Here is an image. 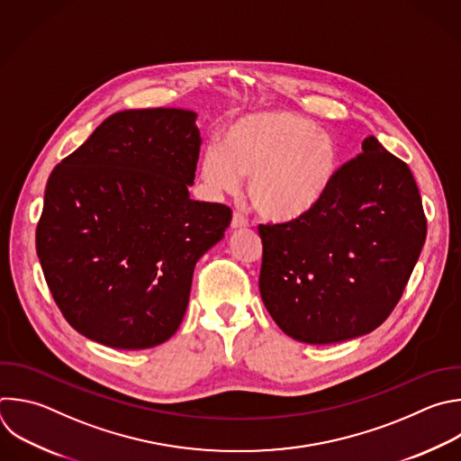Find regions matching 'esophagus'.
<instances>
[{"label": "esophagus", "instance_id": "esophagus-1", "mask_svg": "<svg viewBox=\"0 0 461 461\" xmlns=\"http://www.w3.org/2000/svg\"><path fill=\"white\" fill-rule=\"evenodd\" d=\"M248 226H249V222H248V219H246L244 215L233 213V219H231V228H233V230H244V228H248Z\"/></svg>", "mask_w": 461, "mask_h": 461}]
</instances>
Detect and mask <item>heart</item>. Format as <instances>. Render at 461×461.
Returning a JSON list of instances; mask_svg holds the SVG:
<instances>
[{
	"label": "heart",
	"mask_w": 461,
	"mask_h": 461,
	"mask_svg": "<svg viewBox=\"0 0 461 461\" xmlns=\"http://www.w3.org/2000/svg\"><path fill=\"white\" fill-rule=\"evenodd\" d=\"M339 170L335 139L305 117L280 108L249 112L212 142L201 179L213 194H235L249 177L248 195L258 215L284 222L308 213Z\"/></svg>",
	"instance_id": "b5f03b06"
}]
</instances>
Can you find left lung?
I'll return each mask as SVG.
<instances>
[{
  "label": "left lung",
  "instance_id": "left-lung-1",
  "mask_svg": "<svg viewBox=\"0 0 461 461\" xmlns=\"http://www.w3.org/2000/svg\"><path fill=\"white\" fill-rule=\"evenodd\" d=\"M258 235V289L271 319L298 342L335 344L391 315L427 221L409 167L369 135L308 213L260 224Z\"/></svg>",
  "mask_w": 461,
  "mask_h": 461
}]
</instances>
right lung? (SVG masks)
Listing matches in <instances>:
<instances>
[{"label":"right lung","mask_w":461,"mask_h":461,"mask_svg":"<svg viewBox=\"0 0 461 461\" xmlns=\"http://www.w3.org/2000/svg\"><path fill=\"white\" fill-rule=\"evenodd\" d=\"M197 113L122 110L50 174L36 249L67 322L115 349L167 342L188 308L197 260L231 222L190 199Z\"/></svg>","instance_id":"obj_1"}]
</instances>
